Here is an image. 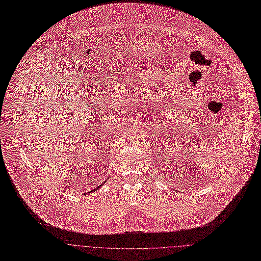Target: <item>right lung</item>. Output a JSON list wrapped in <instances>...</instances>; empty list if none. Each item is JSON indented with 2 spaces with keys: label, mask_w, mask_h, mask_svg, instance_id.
Instances as JSON below:
<instances>
[{
  "label": "right lung",
  "mask_w": 261,
  "mask_h": 261,
  "mask_svg": "<svg viewBox=\"0 0 261 261\" xmlns=\"http://www.w3.org/2000/svg\"><path fill=\"white\" fill-rule=\"evenodd\" d=\"M102 184H103V183H102ZM102 184H100V185H99V186H98V187H100V186H101V185H102ZM98 187H96V188H94V189H93V190H91V191H90V192H93V191H95V190H96V189H98Z\"/></svg>",
  "instance_id": "1"
}]
</instances>
